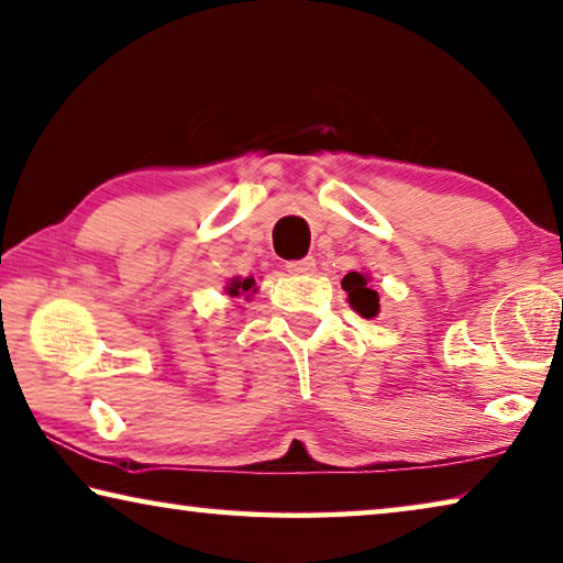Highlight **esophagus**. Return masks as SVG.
Segmentation results:
<instances>
[{"label":"esophagus","mask_w":563,"mask_h":563,"mask_svg":"<svg viewBox=\"0 0 563 563\" xmlns=\"http://www.w3.org/2000/svg\"><path fill=\"white\" fill-rule=\"evenodd\" d=\"M285 267H288L290 273H298V275H308V273H313L316 271V257H300V261H290V263H285Z\"/></svg>","instance_id":"esophagus-1"}]
</instances>
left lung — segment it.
<instances>
[{
	"label": "left lung",
	"mask_w": 563,
	"mask_h": 563,
	"mask_svg": "<svg viewBox=\"0 0 563 563\" xmlns=\"http://www.w3.org/2000/svg\"><path fill=\"white\" fill-rule=\"evenodd\" d=\"M343 290L347 292V300L355 313H361L363 318H376L378 316V292L368 288V278L363 273H347L343 278Z\"/></svg>",
	"instance_id": "1"
}]
</instances>
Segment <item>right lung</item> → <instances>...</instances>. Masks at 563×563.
<instances>
[{"label":"right lung","instance_id":"1","mask_svg":"<svg viewBox=\"0 0 563 563\" xmlns=\"http://www.w3.org/2000/svg\"><path fill=\"white\" fill-rule=\"evenodd\" d=\"M253 288H255V280H253V278H245V280L235 278L233 283L228 285V292L235 298V296H243V292H250Z\"/></svg>","mask_w":563,"mask_h":563}]
</instances>
